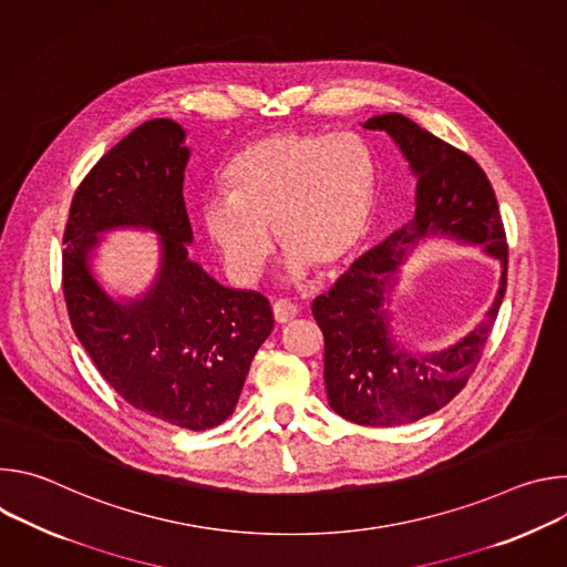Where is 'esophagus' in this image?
Returning <instances> with one entry per match:
<instances>
[{"label": "esophagus", "mask_w": 567, "mask_h": 567, "mask_svg": "<svg viewBox=\"0 0 567 567\" xmlns=\"http://www.w3.org/2000/svg\"><path fill=\"white\" fill-rule=\"evenodd\" d=\"M298 316V307L289 300H276L274 302V318L276 322H280V326H285V322L293 320Z\"/></svg>", "instance_id": "esophagus-1"}]
</instances>
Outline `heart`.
I'll return each instance as SVG.
<instances>
[{
  "label": "heart",
  "instance_id": "1",
  "mask_svg": "<svg viewBox=\"0 0 567 567\" xmlns=\"http://www.w3.org/2000/svg\"><path fill=\"white\" fill-rule=\"evenodd\" d=\"M224 197L202 208L224 269L254 282L278 241L289 274H334L368 237L377 199V158L352 132H278L239 150L221 177Z\"/></svg>",
  "mask_w": 567,
  "mask_h": 567
}]
</instances>
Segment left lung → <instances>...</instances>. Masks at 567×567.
Here are the masks:
<instances>
[{"instance_id":"left-lung-1","label":"left lung","mask_w":567,"mask_h":567,"mask_svg":"<svg viewBox=\"0 0 567 567\" xmlns=\"http://www.w3.org/2000/svg\"><path fill=\"white\" fill-rule=\"evenodd\" d=\"M383 130L417 177L415 215L359 258L311 311L326 339V388L334 413L361 426H399L433 415L466 385L507 289V237L494 188L466 152L403 114L363 123ZM429 234L477 244L502 260V287L488 318L455 347L422 358L391 337L386 302L405 251Z\"/></svg>"}]
</instances>
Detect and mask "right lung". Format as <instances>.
Listing matches in <instances>:
<instances>
[{
	"label": "right lung",
	"instance_id": "obj_1",
	"mask_svg": "<svg viewBox=\"0 0 567 567\" xmlns=\"http://www.w3.org/2000/svg\"><path fill=\"white\" fill-rule=\"evenodd\" d=\"M184 138L171 118L145 121L80 182L62 239V289L78 341L130 406L206 431L235 411L274 311L262 293L228 289L188 258ZM123 225L156 231L162 262L153 287L121 303L89 260L97 233Z\"/></svg>",
	"mask_w": 567,
	"mask_h": 567
}]
</instances>
